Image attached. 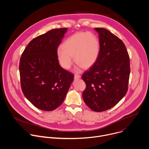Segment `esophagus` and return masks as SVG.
<instances>
[{"label":"esophagus","mask_w":149,"mask_h":149,"mask_svg":"<svg viewBox=\"0 0 149 149\" xmlns=\"http://www.w3.org/2000/svg\"><path fill=\"white\" fill-rule=\"evenodd\" d=\"M81 77V76L79 74H74V79H80Z\"/></svg>","instance_id":"obj_1"}]
</instances>
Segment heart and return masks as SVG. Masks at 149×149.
Here are the masks:
<instances>
[{"label": "heart", "mask_w": 149, "mask_h": 149, "mask_svg": "<svg viewBox=\"0 0 149 149\" xmlns=\"http://www.w3.org/2000/svg\"><path fill=\"white\" fill-rule=\"evenodd\" d=\"M100 51L97 37L90 33H78L68 38L62 48L57 50V57L61 66L69 69L73 63L72 56L77 63L76 72L80 68H88L96 61Z\"/></svg>", "instance_id": "1"}]
</instances>
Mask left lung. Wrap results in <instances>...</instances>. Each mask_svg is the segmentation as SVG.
I'll return each instance as SVG.
<instances>
[{
  "label": "left lung",
  "mask_w": 149,
  "mask_h": 149,
  "mask_svg": "<svg viewBox=\"0 0 149 149\" xmlns=\"http://www.w3.org/2000/svg\"><path fill=\"white\" fill-rule=\"evenodd\" d=\"M100 52L95 63L81 78L86 84L83 92L86 104L102 112L115 106L126 94L130 75V60L123 42L109 31L95 28Z\"/></svg>",
  "instance_id": "obj_1"
}]
</instances>
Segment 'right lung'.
<instances>
[{
    "label": "right lung",
    "instance_id": "obj_1",
    "mask_svg": "<svg viewBox=\"0 0 149 149\" xmlns=\"http://www.w3.org/2000/svg\"><path fill=\"white\" fill-rule=\"evenodd\" d=\"M68 28L55 29L31 40L20 60L22 91L37 108L47 111L63 102L74 75L59 63L57 49Z\"/></svg>",
    "mask_w": 149,
    "mask_h": 149
}]
</instances>
